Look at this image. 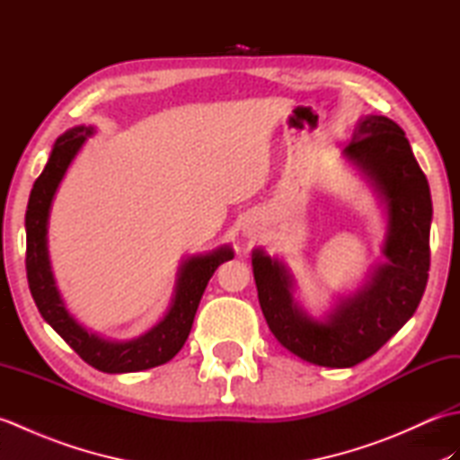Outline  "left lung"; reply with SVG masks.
<instances>
[{
	"instance_id": "8db88e82",
	"label": "left lung",
	"mask_w": 460,
	"mask_h": 460,
	"mask_svg": "<svg viewBox=\"0 0 460 460\" xmlns=\"http://www.w3.org/2000/svg\"><path fill=\"white\" fill-rule=\"evenodd\" d=\"M344 155L387 205V262L366 285L316 320L295 302L288 269L261 249L252 251V275L270 332L292 354L324 367L356 366L397 334L423 298L431 265V191L405 132L387 116H366Z\"/></svg>"
}]
</instances>
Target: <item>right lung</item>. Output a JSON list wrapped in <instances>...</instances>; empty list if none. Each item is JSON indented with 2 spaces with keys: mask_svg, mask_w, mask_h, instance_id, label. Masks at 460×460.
I'll list each match as a JSON object with an SVG mask.
<instances>
[{
  "mask_svg": "<svg viewBox=\"0 0 460 460\" xmlns=\"http://www.w3.org/2000/svg\"><path fill=\"white\" fill-rule=\"evenodd\" d=\"M93 134V126H75L63 136H58L45 170L33 183L25 213L27 282L45 322L51 324L57 334L86 364L104 371V374H128V371L162 366L178 354L190 336L205 287L221 262L233 259V249L225 245L208 252V255L185 259L178 270V282H175L170 310L146 334L128 341H112L83 328L68 314L55 287L47 252V221L58 183L75 160L76 152L83 148L86 138Z\"/></svg>",
  "mask_w": 460,
  "mask_h": 460,
  "instance_id": "obj_1",
  "label": "right lung"
}]
</instances>
